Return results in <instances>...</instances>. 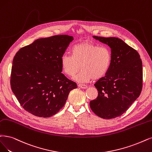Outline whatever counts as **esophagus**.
I'll list each match as a JSON object with an SVG mask.
<instances>
[{
    "label": "esophagus",
    "instance_id": "obj_1",
    "mask_svg": "<svg viewBox=\"0 0 152 152\" xmlns=\"http://www.w3.org/2000/svg\"><path fill=\"white\" fill-rule=\"evenodd\" d=\"M78 87H80L82 89H86L88 88V86L86 85H83V84H79V85H78Z\"/></svg>",
    "mask_w": 152,
    "mask_h": 152
}]
</instances>
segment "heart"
I'll return each instance as SVG.
<instances>
[{
    "label": "heart",
    "instance_id": "obj_1",
    "mask_svg": "<svg viewBox=\"0 0 152 152\" xmlns=\"http://www.w3.org/2000/svg\"><path fill=\"white\" fill-rule=\"evenodd\" d=\"M71 56L64 54L61 58V66L65 75H75L80 69L82 70L75 77L80 83L99 80L106 75L112 62L110 49L106 46L89 41L75 44L71 49Z\"/></svg>",
    "mask_w": 152,
    "mask_h": 152
}]
</instances>
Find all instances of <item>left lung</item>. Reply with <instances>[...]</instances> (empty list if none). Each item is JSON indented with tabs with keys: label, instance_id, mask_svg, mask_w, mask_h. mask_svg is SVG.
Segmentation results:
<instances>
[{
	"label": "left lung",
	"instance_id": "8db88e82",
	"mask_svg": "<svg viewBox=\"0 0 152 152\" xmlns=\"http://www.w3.org/2000/svg\"><path fill=\"white\" fill-rule=\"evenodd\" d=\"M93 37L110 46L112 62L106 75L94 84L98 95L89 102V106L99 117L115 118L124 113L141 93L142 59L135 49L120 39Z\"/></svg>",
	"mask_w": 152,
	"mask_h": 152
}]
</instances>
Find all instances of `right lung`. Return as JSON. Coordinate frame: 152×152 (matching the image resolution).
<instances>
[{"instance_id": "1", "label": "right lung", "mask_w": 152, "mask_h": 152, "mask_svg": "<svg viewBox=\"0 0 152 152\" xmlns=\"http://www.w3.org/2000/svg\"><path fill=\"white\" fill-rule=\"evenodd\" d=\"M73 37L53 36L20 48L13 59L10 86L20 104L33 115L48 118L63 107L75 82L61 73V58Z\"/></svg>"}]
</instances>
